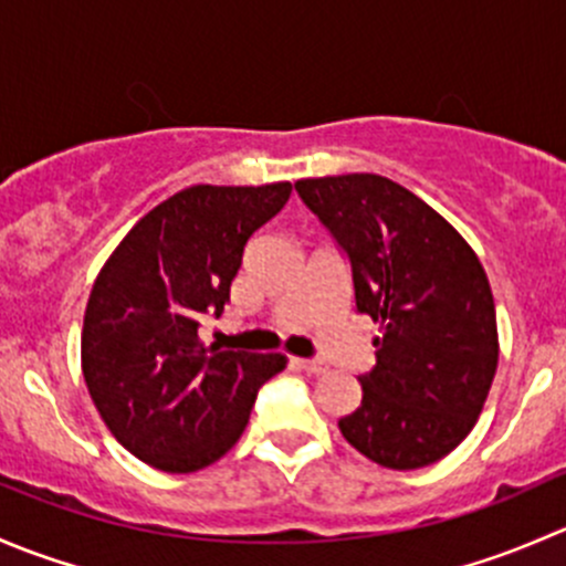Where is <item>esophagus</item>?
I'll return each instance as SVG.
<instances>
[{
  "label": "esophagus",
  "mask_w": 566,
  "mask_h": 566,
  "mask_svg": "<svg viewBox=\"0 0 566 566\" xmlns=\"http://www.w3.org/2000/svg\"><path fill=\"white\" fill-rule=\"evenodd\" d=\"M295 364H298V367L304 369V373H310V375L325 373V361H319V358H298Z\"/></svg>",
  "instance_id": "1"
}]
</instances>
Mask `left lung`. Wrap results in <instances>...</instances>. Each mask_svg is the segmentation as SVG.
Segmentation results:
<instances>
[{
    "label": "left lung",
    "instance_id": "8db88e82",
    "mask_svg": "<svg viewBox=\"0 0 566 566\" xmlns=\"http://www.w3.org/2000/svg\"><path fill=\"white\" fill-rule=\"evenodd\" d=\"M295 191L345 254L356 312L384 325L342 436L394 471L447 458L476 424L499 367L482 262L443 216L389 177H312Z\"/></svg>",
    "mask_w": 566,
    "mask_h": 566
}]
</instances>
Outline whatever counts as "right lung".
I'll list each match as a JSON object with an SVG mask.
<instances>
[{
	"mask_svg": "<svg viewBox=\"0 0 566 566\" xmlns=\"http://www.w3.org/2000/svg\"><path fill=\"white\" fill-rule=\"evenodd\" d=\"M290 182L191 186L153 208L98 273L82 369L112 436L142 462L191 473L235 447L279 353L199 345L224 312L249 238L287 205Z\"/></svg>",
	"mask_w": 566,
	"mask_h": 566,
	"instance_id": "1",
	"label": "right lung"
}]
</instances>
